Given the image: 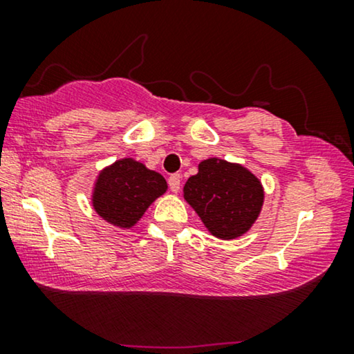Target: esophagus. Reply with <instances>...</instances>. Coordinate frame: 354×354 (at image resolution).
I'll use <instances>...</instances> for the list:
<instances>
[{
	"label": "esophagus",
	"instance_id": "obj_1",
	"mask_svg": "<svg viewBox=\"0 0 354 354\" xmlns=\"http://www.w3.org/2000/svg\"><path fill=\"white\" fill-rule=\"evenodd\" d=\"M167 182H169V188H171V192L177 193L180 190V176H178V174H172Z\"/></svg>",
	"mask_w": 354,
	"mask_h": 354
}]
</instances>
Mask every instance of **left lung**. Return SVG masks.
<instances>
[{"label":"left lung","mask_w":354,"mask_h":354,"mask_svg":"<svg viewBox=\"0 0 354 354\" xmlns=\"http://www.w3.org/2000/svg\"><path fill=\"white\" fill-rule=\"evenodd\" d=\"M183 196L212 235L229 240L243 235L254 224L264 192L245 167L211 158L188 178Z\"/></svg>","instance_id":"8db88e82"}]
</instances>
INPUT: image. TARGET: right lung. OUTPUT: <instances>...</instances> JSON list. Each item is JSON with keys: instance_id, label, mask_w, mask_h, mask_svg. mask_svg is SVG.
Masks as SVG:
<instances>
[{"instance_id": "add662e5", "label": "right lung", "mask_w": 354, "mask_h": 354, "mask_svg": "<svg viewBox=\"0 0 354 354\" xmlns=\"http://www.w3.org/2000/svg\"><path fill=\"white\" fill-rule=\"evenodd\" d=\"M166 188L167 183L161 174L127 158L100 174L93 206L109 224L129 229Z\"/></svg>"}]
</instances>
